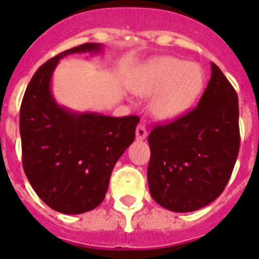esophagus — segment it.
Instances as JSON below:
<instances>
[{
    "instance_id": "obj_1",
    "label": "esophagus",
    "mask_w": 259,
    "mask_h": 259,
    "mask_svg": "<svg viewBox=\"0 0 259 259\" xmlns=\"http://www.w3.org/2000/svg\"><path fill=\"white\" fill-rule=\"evenodd\" d=\"M146 136H148V132H146L145 126L138 125L137 129H136V138L137 140H145Z\"/></svg>"
}]
</instances>
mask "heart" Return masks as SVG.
<instances>
[{
	"instance_id": "obj_1",
	"label": "heart",
	"mask_w": 259,
	"mask_h": 259,
	"mask_svg": "<svg viewBox=\"0 0 259 259\" xmlns=\"http://www.w3.org/2000/svg\"><path fill=\"white\" fill-rule=\"evenodd\" d=\"M204 72L196 63L173 56L152 59L133 83L141 97H153L152 113L160 119H175L188 111L203 93Z\"/></svg>"
}]
</instances>
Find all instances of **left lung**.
Returning <instances> with one entry per match:
<instances>
[{"label":"left lung","instance_id":"left-lung-1","mask_svg":"<svg viewBox=\"0 0 259 259\" xmlns=\"http://www.w3.org/2000/svg\"><path fill=\"white\" fill-rule=\"evenodd\" d=\"M193 110L150 132L148 184L158 204L173 212L196 211L229 183L239 152L238 95L217 64Z\"/></svg>","mask_w":259,"mask_h":259}]
</instances>
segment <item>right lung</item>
Instances as JSON below:
<instances>
[{
	"instance_id": "obj_1",
	"label": "right lung",
	"mask_w": 259,
	"mask_h": 259,
	"mask_svg": "<svg viewBox=\"0 0 259 259\" xmlns=\"http://www.w3.org/2000/svg\"><path fill=\"white\" fill-rule=\"evenodd\" d=\"M86 42L44 63L30 79L20 109L22 166L38 197L55 211L76 215L101 204L110 176L136 137L140 118L76 113L55 101L51 79L60 59L98 54Z\"/></svg>"
}]
</instances>
